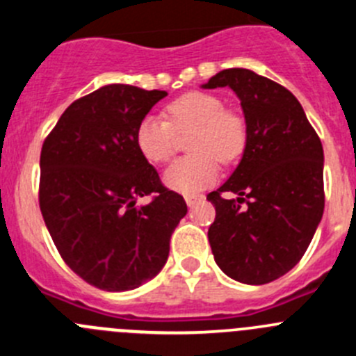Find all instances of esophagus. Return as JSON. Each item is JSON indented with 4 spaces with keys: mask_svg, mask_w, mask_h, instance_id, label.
Listing matches in <instances>:
<instances>
[{
    "mask_svg": "<svg viewBox=\"0 0 356 356\" xmlns=\"http://www.w3.org/2000/svg\"><path fill=\"white\" fill-rule=\"evenodd\" d=\"M201 200H203V196H200V194H187V196H185V201H187L188 207H194L197 201Z\"/></svg>",
    "mask_w": 356,
    "mask_h": 356,
    "instance_id": "esophagus-1",
    "label": "esophagus"
}]
</instances>
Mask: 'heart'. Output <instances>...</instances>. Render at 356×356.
I'll list each match as a JSON object with an SVG mask.
<instances>
[{
	"instance_id": "heart-1",
	"label": "heart",
	"mask_w": 356,
	"mask_h": 356,
	"mask_svg": "<svg viewBox=\"0 0 356 356\" xmlns=\"http://www.w3.org/2000/svg\"><path fill=\"white\" fill-rule=\"evenodd\" d=\"M188 137V151L165 171V184L178 193L196 194L216 181L219 162H237L248 147V121L241 110L225 106L221 96L193 90L165 106V119L146 115L135 130V144L151 163L175 156L178 135Z\"/></svg>"
}]
</instances>
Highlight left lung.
Instances as JSON below:
<instances>
[{"label": "left lung", "mask_w": 356, "mask_h": 356, "mask_svg": "<svg viewBox=\"0 0 356 356\" xmlns=\"http://www.w3.org/2000/svg\"><path fill=\"white\" fill-rule=\"evenodd\" d=\"M216 87L237 94L250 137L234 175L207 196L216 207L210 248L229 278L269 284L300 262L323 217V144L284 85L234 67L205 83ZM229 192L239 197L226 200Z\"/></svg>", "instance_id": "8db88e82"}]
</instances>
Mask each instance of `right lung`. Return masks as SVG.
Here are the masks:
<instances>
[{
	"label": "right lung",
	"instance_id": "add662e5",
	"mask_svg": "<svg viewBox=\"0 0 356 356\" xmlns=\"http://www.w3.org/2000/svg\"><path fill=\"white\" fill-rule=\"evenodd\" d=\"M165 90L105 85L65 108L40 151L39 205L64 262L87 284L130 291L159 275L187 213L140 155L135 130ZM140 197H149L139 206Z\"/></svg>",
	"mask_w": 356,
	"mask_h": 356
}]
</instances>
